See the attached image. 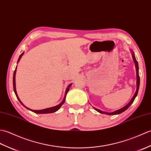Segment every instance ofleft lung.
<instances>
[{"mask_svg":"<svg viewBox=\"0 0 151 151\" xmlns=\"http://www.w3.org/2000/svg\"><path fill=\"white\" fill-rule=\"evenodd\" d=\"M131 52H132V58L134 60V62L135 63V66H136V92L134 93V95L133 96V97L132 98L131 100L129 101V103L128 104H127V105L123 106V108L120 109L119 110H115V111L112 112H104L102 111L101 110H99L98 109L95 108V107L93 106V108L96 111H98V112L101 113V114H107V115H116V114H121L122 112H123L124 111H125V110L129 108V107L131 105V104L133 103V101H134V99L136 98V97L138 95V90H139V83H140V79H139V67H138V63L137 62L136 58H135V55H134V53L131 50Z\"/></svg>","mask_w":151,"mask_h":151,"instance_id":"left-lung-1","label":"left lung"}]
</instances>
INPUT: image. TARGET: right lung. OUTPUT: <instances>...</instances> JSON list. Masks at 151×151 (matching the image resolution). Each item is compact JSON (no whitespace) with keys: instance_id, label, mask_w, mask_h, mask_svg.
Listing matches in <instances>:
<instances>
[{"instance_id":"add662e5","label":"right lung","mask_w":151,"mask_h":151,"mask_svg":"<svg viewBox=\"0 0 151 151\" xmlns=\"http://www.w3.org/2000/svg\"><path fill=\"white\" fill-rule=\"evenodd\" d=\"M24 52H22V53H21V54L20 55L19 58V59H18V61H17V63L19 62L20 59H21V58H22V56L23 55V54H24ZM16 71H17V67H16V68H15V70L14 73H13V90H14V92H15V95H16V96H17V98L18 99V100L20 101V103H21L22 104V106H24L25 107V108H26V109L29 110H31V111H32V112H35V113H36V114H48V113H53V112H56V111H58V110L60 108H61V106H62L63 104L64 103L65 101L66 96V94H67V93H68V90H70V87L72 86V83H71V84H70V85L68 86V87H67V88L66 89V91H65V94L64 98H63V100L61 101V103H59V105H56V106H52V107H50V108L42 109V110H32V109H30L28 108V107H26V106L24 105V104H23V103H22V101H21V100H20L19 98V96H18V95H17V91H16V86H15V74H16Z\"/></svg>"}]
</instances>
